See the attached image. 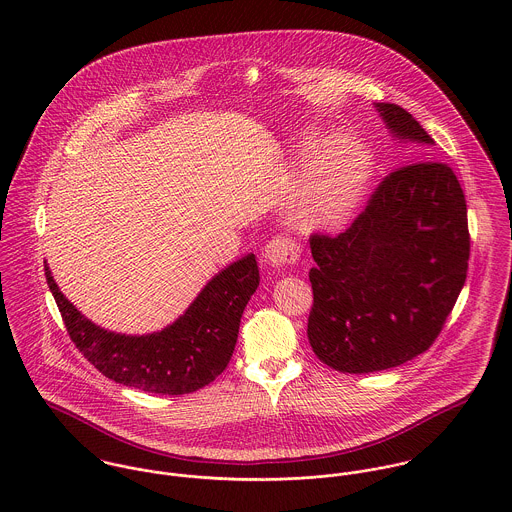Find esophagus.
Listing matches in <instances>:
<instances>
[{
  "instance_id": "obj_1",
  "label": "esophagus",
  "mask_w": 512,
  "mask_h": 512,
  "mask_svg": "<svg viewBox=\"0 0 512 512\" xmlns=\"http://www.w3.org/2000/svg\"><path fill=\"white\" fill-rule=\"evenodd\" d=\"M299 256L301 248L288 236H274L264 250V260L274 268L293 266L299 260Z\"/></svg>"
}]
</instances>
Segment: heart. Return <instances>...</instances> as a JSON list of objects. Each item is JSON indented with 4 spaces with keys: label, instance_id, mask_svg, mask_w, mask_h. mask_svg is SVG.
Segmentation results:
<instances>
[{
    "label": "heart",
    "instance_id": "b5f03b06",
    "mask_svg": "<svg viewBox=\"0 0 512 512\" xmlns=\"http://www.w3.org/2000/svg\"><path fill=\"white\" fill-rule=\"evenodd\" d=\"M333 147L317 142L307 151V169L313 177L295 211L297 224L305 230L341 224L357 207L368 181L370 159L363 147Z\"/></svg>",
    "mask_w": 512,
    "mask_h": 512
}]
</instances>
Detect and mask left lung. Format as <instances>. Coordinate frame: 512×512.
Segmentation results:
<instances>
[{
  "label": "left lung",
  "instance_id": "left-lung-1",
  "mask_svg": "<svg viewBox=\"0 0 512 512\" xmlns=\"http://www.w3.org/2000/svg\"><path fill=\"white\" fill-rule=\"evenodd\" d=\"M388 130L434 146L398 104H376ZM420 151V157H426ZM313 353L341 372L404 365L438 339L467 278L463 189L447 163L418 159L388 173L349 228L309 238Z\"/></svg>",
  "mask_w": 512,
  "mask_h": 512
}]
</instances>
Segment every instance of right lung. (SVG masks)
Returning a JSON list of instances; mask_svg holds the SVG:
<instances>
[{
	"label": "right lung",
	"instance_id": "obj_1",
	"mask_svg": "<svg viewBox=\"0 0 512 512\" xmlns=\"http://www.w3.org/2000/svg\"><path fill=\"white\" fill-rule=\"evenodd\" d=\"M49 290L76 349L104 376L153 394H189L211 384L226 368L242 311L260 284L256 256L248 254L219 272L189 309L159 333L132 337L88 321L55 284Z\"/></svg>",
	"mask_w": 512,
	"mask_h": 512
}]
</instances>
